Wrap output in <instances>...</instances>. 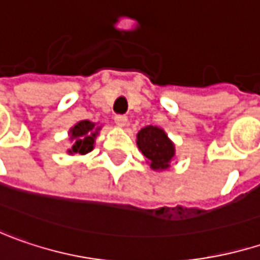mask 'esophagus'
<instances>
[{
  "mask_svg": "<svg viewBox=\"0 0 260 260\" xmlns=\"http://www.w3.org/2000/svg\"><path fill=\"white\" fill-rule=\"evenodd\" d=\"M128 122V117L123 115H116L115 116V123L119 126V128H123Z\"/></svg>",
  "mask_w": 260,
  "mask_h": 260,
  "instance_id": "34e87169",
  "label": "esophagus"
}]
</instances>
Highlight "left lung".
<instances>
[{"mask_svg":"<svg viewBox=\"0 0 260 260\" xmlns=\"http://www.w3.org/2000/svg\"><path fill=\"white\" fill-rule=\"evenodd\" d=\"M137 145L153 171H166L175 159V144L159 126L148 125L137 134Z\"/></svg>","mask_w":260,"mask_h":260,"instance_id":"left-lung-1","label":"left lung"}]
</instances>
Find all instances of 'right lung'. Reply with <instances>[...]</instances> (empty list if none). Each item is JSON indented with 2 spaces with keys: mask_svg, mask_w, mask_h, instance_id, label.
<instances>
[{
  "mask_svg": "<svg viewBox=\"0 0 260 260\" xmlns=\"http://www.w3.org/2000/svg\"><path fill=\"white\" fill-rule=\"evenodd\" d=\"M101 131L99 123H94L91 120H79L69 129L70 145L68 148V154H88L94 150L95 138Z\"/></svg>",
  "mask_w": 260,
  "mask_h": 260,
  "instance_id": "1",
  "label": "right lung"
}]
</instances>
